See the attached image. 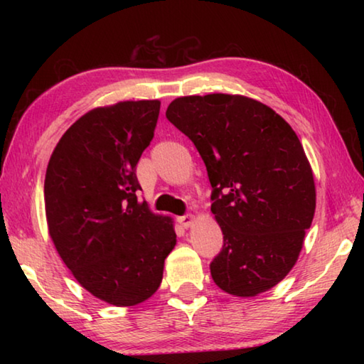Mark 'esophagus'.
<instances>
[{
	"label": "esophagus",
	"instance_id": "obj_1",
	"mask_svg": "<svg viewBox=\"0 0 364 364\" xmlns=\"http://www.w3.org/2000/svg\"><path fill=\"white\" fill-rule=\"evenodd\" d=\"M194 215H183V217H180V218H178V223H180L183 228H189L191 225H193L194 223Z\"/></svg>",
	"mask_w": 364,
	"mask_h": 364
}]
</instances>
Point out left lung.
<instances>
[{
	"mask_svg": "<svg viewBox=\"0 0 364 364\" xmlns=\"http://www.w3.org/2000/svg\"><path fill=\"white\" fill-rule=\"evenodd\" d=\"M167 119L193 141L212 184L223 247L210 263L220 289L254 297L297 262L316 207L313 171L291 125L239 95L178 97Z\"/></svg>",
	"mask_w": 364,
	"mask_h": 364,
	"instance_id": "left-lung-1",
	"label": "left lung"
}]
</instances>
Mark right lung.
Segmentation results:
<instances>
[{
  "instance_id": "obj_1",
  "label": "right lung",
  "mask_w": 364,
  "mask_h": 364,
  "mask_svg": "<svg viewBox=\"0 0 364 364\" xmlns=\"http://www.w3.org/2000/svg\"><path fill=\"white\" fill-rule=\"evenodd\" d=\"M160 101L97 107L73 123L49 159L48 230L75 279L95 297L133 306L157 291L176 234L138 199L136 165L151 144Z\"/></svg>"
}]
</instances>
